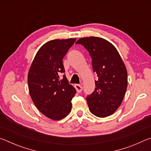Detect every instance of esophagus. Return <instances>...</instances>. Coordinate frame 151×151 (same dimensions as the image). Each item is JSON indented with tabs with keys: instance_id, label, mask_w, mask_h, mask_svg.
<instances>
[{
	"instance_id": "34e87169",
	"label": "esophagus",
	"mask_w": 151,
	"mask_h": 151,
	"mask_svg": "<svg viewBox=\"0 0 151 151\" xmlns=\"http://www.w3.org/2000/svg\"><path fill=\"white\" fill-rule=\"evenodd\" d=\"M75 87L78 93H81V92L83 91V86L81 85H77V84H76V85H75Z\"/></svg>"
}]
</instances>
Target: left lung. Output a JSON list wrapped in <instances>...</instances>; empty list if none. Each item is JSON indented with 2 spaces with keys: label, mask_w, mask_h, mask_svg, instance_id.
<instances>
[{
  "label": "left lung",
  "mask_w": 151,
  "mask_h": 151,
  "mask_svg": "<svg viewBox=\"0 0 151 151\" xmlns=\"http://www.w3.org/2000/svg\"><path fill=\"white\" fill-rule=\"evenodd\" d=\"M76 43L88 51L93 71L99 78L94 91L86 97L89 110L99 117L111 115L121 106L126 93V66L114 46L103 38H81Z\"/></svg>",
  "instance_id": "obj_1"
}]
</instances>
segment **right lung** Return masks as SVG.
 I'll return each mask as SVG.
<instances>
[{
  "instance_id": "obj_1",
  "label": "right lung",
  "mask_w": 151,
  "mask_h": 151,
  "mask_svg": "<svg viewBox=\"0 0 151 151\" xmlns=\"http://www.w3.org/2000/svg\"><path fill=\"white\" fill-rule=\"evenodd\" d=\"M76 41L75 39H55L38 50L28 74V86L33 103L40 112L55 121L63 119L72 109L76 89L68 83L63 58Z\"/></svg>"
}]
</instances>
